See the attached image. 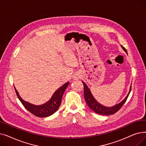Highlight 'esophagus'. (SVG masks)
Segmentation results:
<instances>
[{
    "instance_id": "esophagus-1",
    "label": "esophagus",
    "mask_w": 146,
    "mask_h": 146,
    "mask_svg": "<svg viewBox=\"0 0 146 146\" xmlns=\"http://www.w3.org/2000/svg\"><path fill=\"white\" fill-rule=\"evenodd\" d=\"M80 78V74L79 73H76L73 76V79L74 80H78Z\"/></svg>"
}]
</instances>
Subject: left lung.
Segmentation results:
<instances>
[{"label": "left lung", "instance_id": "8db88e82", "mask_svg": "<svg viewBox=\"0 0 146 146\" xmlns=\"http://www.w3.org/2000/svg\"><path fill=\"white\" fill-rule=\"evenodd\" d=\"M121 47L122 48L124 51L127 53L126 49L122 45H121ZM82 83L84 84V98L88 106L94 112H96L97 114H100V115H110L117 112L120 108H121L122 106L125 103V101H126V100H127L131 90V85L128 94H127V96H126V97L121 101V102H120L119 103L113 106L112 107H106L99 103L93 97L91 91L90 90V89H89L86 84L83 81H82Z\"/></svg>", "mask_w": 146, "mask_h": 146}]
</instances>
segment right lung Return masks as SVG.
<instances>
[{
    "label": "right lung",
    "instance_id": "1",
    "mask_svg": "<svg viewBox=\"0 0 146 146\" xmlns=\"http://www.w3.org/2000/svg\"><path fill=\"white\" fill-rule=\"evenodd\" d=\"M68 84L69 82H67V83L59 88L54 93L51 98L47 101L46 103L38 106L31 104L22 99L20 95H19L18 92L16 90V88L15 87L14 88L18 99L20 100L25 108L37 117H45L52 115V114L56 111V110H58L61 103L63 94H64Z\"/></svg>",
    "mask_w": 146,
    "mask_h": 146
}]
</instances>
